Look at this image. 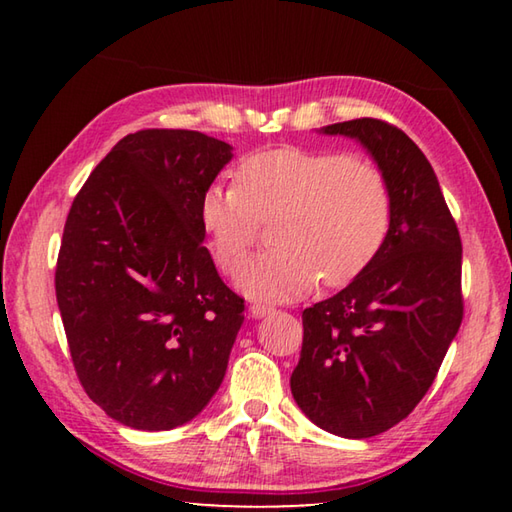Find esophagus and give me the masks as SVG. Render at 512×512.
Returning <instances> with one entry per match:
<instances>
[{"instance_id": "obj_1", "label": "esophagus", "mask_w": 512, "mask_h": 512, "mask_svg": "<svg viewBox=\"0 0 512 512\" xmlns=\"http://www.w3.org/2000/svg\"><path fill=\"white\" fill-rule=\"evenodd\" d=\"M273 307L271 305H264V302H253V305H250V314H253L255 318H264V316H268V314H273Z\"/></svg>"}]
</instances>
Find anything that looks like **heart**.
<instances>
[{
    "label": "heart",
    "instance_id": "heart-1",
    "mask_svg": "<svg viewBox=\"0 0 512 512\" xmlns=\"http://www.w3.org/2000/svg\"><path fill=\"white\" fill-rule=\"evenodd\" d=\"M198 221L223 273L271 221L275 246L241 264L237 284L248 298L289 300L318 280L341 287L366 271L391 232L393 194L366 155L282 146L241 160L235 185H207Z\"/></svg>",
    "mask_w": 512,
    "mask_h": 512
}]
</instances>
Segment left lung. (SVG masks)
<instances>
[{"instance_id": "8db88e82", "label": "left lung", "mask_w": 512, "mask_h": 512, "mask_svg": "<svg viewBox=\"0 0 512 512\" xmlns=\"http://www.w3.org/2000/svg\"><path fill=\"white\" fill-rule=\"evenodd\" d=\"M323 131L372 153L391 183L393 221L366 271L302 311L291 393L320 429L370 438L402 422L438 375L463 320V246L436 173L409 135L372 117Z\"/></svg>"}]
</instances>
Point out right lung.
<instances>
[{
	"label": "right lung",
	"mask_w": 512,
	"mask_h": 512,
	"mask_svg": "<svg viewBox=\"0 0 512 512\" xmlns=\"http://www.w3.org/2000/svg\"><path fill=\"white\" fill-rule=\"evenodd\" d=\"M230 158L198 131L146 128L115 144L69 207L60 318L83 391L126 427H180L223 381L246 307L203 246L198 201Z\"/></svg>",
	"instance_id": "1"
}]
</instances>
